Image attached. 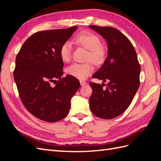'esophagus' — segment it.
<instances>
[{
  "label": "esophagus",
  "mask_w": 161,
  "mask_h": 161,
  "mask_svg": "<svg viewBox=\"0 0 161 161\" xmlns=\"http://www.w3.org/2000/svg\"><path fill=\"white\" fill-rule=\"evenodd\" d=\"M80 83L81 86H85V85H86V82L84 80H80Z\"/></svg>",
  "instance_id": "34e87169"
}]
</instances>
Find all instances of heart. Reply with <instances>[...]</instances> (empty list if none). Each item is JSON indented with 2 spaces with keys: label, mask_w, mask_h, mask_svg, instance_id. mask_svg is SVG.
Returning a JSON list of instances; mask_svg holds the SVG:
<instances>
[{
  "label": "heart",
  "mask_w": 161,
  "mask_h": 161,
  "mask_svg": "<svg viewBox=\"0 0 161 161\" xmlns=\"http://www.w3.org/2000/svg\"><path fill=\"white\" fill-rule=\"evenodd\" d=\"M74 40L76 43L88 50L86 63H74L67 68L68 75L78 79H85L94 70L93 62L95 64H103L107 56V52L100 37L90 31H82L75 36ZM72 47L69 42L62 43L60 48V57L64 62H69L72 58Z\"/></svg>",
  "instance_id": "b5f03b06"
}]
</instances>
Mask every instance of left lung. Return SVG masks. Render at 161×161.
<instances>
[{"instance_id": "1", "label": "left lung", "mask_w": 161, "mask_h": 161, "mask_svg": "<svg viewBox=\"0 0 161 161\" xmlns=\"http://www.w3.org/2000/svg\"><path fill=\"white\" fill-rule=\"evenodd\" d=\"M108 43V56L92 78L108 82H89L92 89L89 98L92 113L102 119H113L128 109L140 86V65L136 50L128 38L111 27L90 25ZM105 85V84H104Z\"/></svg>"}]
</instances>
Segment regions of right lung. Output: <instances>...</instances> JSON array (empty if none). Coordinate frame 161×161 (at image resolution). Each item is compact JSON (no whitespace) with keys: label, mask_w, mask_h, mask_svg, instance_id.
<instances>
[{"label":"right lung","mask_w":161,"mask_h":161,"mask_svg":"<svg viewBox=\"0 0 161 161\" xmlns=\"http://www.w3.org/2000/svg\"><path fill=\"white\" fill-rule=\"evenodd\" d=\"M76 29L36 32L24 42L17 55L13 76L19 97L27 111L41 120L56 122L64 118L72 97L80 86L76 78L62 77L64 63L59 53L62 43Z\"/></svg>","instance_id":"right-lung-1"}]
</instances>
